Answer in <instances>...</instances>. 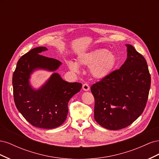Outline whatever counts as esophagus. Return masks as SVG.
<instances>
[{"label":"esophagus","instance_id":"esophagus-1","mask_svg":"<svg viewBox=\"0 0 159 159\" xmlns=\"http://www.w3.org/2000/svg\"><path fill=\"white\" fill-rule=\"evenodd\" d=\"M82 88H83V89L84 91H88L89 89V86L88 84H87V83L84 84Z\"/></svg>","mask_w":159,"mask_h":159}]
</instances>
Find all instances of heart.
Instances as JSON below:
<instances>
[{"label": "heart", "mask_w": 159, "mask_h": 159, "mask_svg": "<svg viewBox=\"0 0 159 159\" xmlns=\"http://www.w3.org/2000/svg\"><path fill=\"white\" fill-rule=\"evenodd\" d=\"M79 65L90 66L89 72L95 79L106 78L114 70L117 63V57L111 52L107 49H95L80 54L77 59ZM69 67L72 70L78 71V65L75 62H69Z\"/></svg>", "instance_id": "heart-1"}]
</instances>
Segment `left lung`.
I'll return each instance as SVG.
<instances>
[{
	"mask_svg": "<svg viewBox=\"0 0 159 159\" xmlns=\"http://www.w3.org/2000/svg\"><path fill=\"white\" fill-rule=\"evenodd\" d=\"M127 58L120 69L93 84L94 118L109 130L128 127L140 116L146 107L151 87L147 61L130 44Z\"/></svg>",
	"mask_w": 159,
	"mask_h": 159,
	"instance_id": "obj_1",
	"label": "left lung"
}]
</instances>
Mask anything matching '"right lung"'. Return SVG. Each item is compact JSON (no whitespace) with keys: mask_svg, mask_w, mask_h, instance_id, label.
Wrapping results in <instances>:
<instances>
[{"mask_svg":"<svg viewBox=\"0 0 159 159\" xmlns=\"http://www.w3.org/2000/svg\"><path fill=\"white\" fill-rule=\"evenodd\" d=\"M45 47L35 48L17 62L12 75L13 95L16 107L32 125L42 129L60 126L66 119L70 99L80 91L82 84L69 83L54 73L44 85L34 90L29 85L30 75L37 68L55 71L61 62L40 54Z\"/></svg>","mask_w":159,"mask_h":159,"instance_id":"1","label":"right lung"}]
</instances>
